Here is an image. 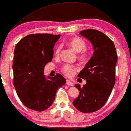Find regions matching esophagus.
I'll return each mask as SVG.
<instances>
[{"mask_svg": "<svg viewBox=\"0 0 131 131\" xmlns=\"http://www.w3.org/2000/svg\"><path fill=\"white\" fill-rule=\"evenodd\" d=\"M66 85H68V86H73V83L71 82V81H70L69 80H66Z\"/></svg>", "mask_w": 131, "mask_h": 131, "instance_id": "1", "label": "esophagus"}]
</instances>
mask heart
<instances>
[{
	"label": "heart",
	"mask_w": 131,
	"mask_h": 131,
	"mask_svg": "<svg viewBox=\"0 0 131 131\" xmlns=\"http://www.w3.org/2000/svg\"><path fill=\"white\" fill-rule=\"evenodd\" d=\"M67 44L75 52H79L78 58L80 61L84 62L87 60L89 53L86 49H85L86 43L83 39L78 36L71 37L67 41ZM61 49V47L60 46H58L55 48L54 51L55 56L58 57L60 55ZM78 70V67L76 66L69 64H64L61 69L62 73L68 77H72L74 76L75 73Z\"/></svg>",
	"instance_id": "1"
}]
</instances>
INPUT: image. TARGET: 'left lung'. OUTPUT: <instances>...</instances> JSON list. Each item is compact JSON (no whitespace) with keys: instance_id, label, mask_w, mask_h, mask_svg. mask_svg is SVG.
I'll return each mask as SVG.
<instances>
[{"instance_id":"8db88e82","label":"left lung","mask_w":131,"mask_h":131,"mask_svg":"<svg viewBox=\"0 0 131 131\" xmlns=\"http://www.w3.org/2000/svg\"><path fill=\"white\" fill-rule=\"evenodd\" d=\"M80 34L91 41L94 52L78 74L79 78L86 79V83L82 87L74 85L80 94L73 104L79 111L89 113L101 108L110 95L116 81L117 55L114 43L102 32L89 28Z\"/></svg>"}]
</instances>
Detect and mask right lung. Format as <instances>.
<instances>
[{
	"label": "right lung",
	"instance_id": "right-lung-1",
	"mask_svg": "<svg viewBox=\"0 0 131 131\" xmlns=\"http://www.w3.org/2000/svg\"><path fill=\"white\" fill-rule=\"evenodd\" d=\"M60 35L31 34L16 45L12 68L14 85L25 106L42 112L52 104L57 91L66 83L61 74L57 73L46 79L44 67L51 62L55 42Z\"/></svg>",
	"mask_w": 131,
	"mask_h": 131
}]
</instances>
